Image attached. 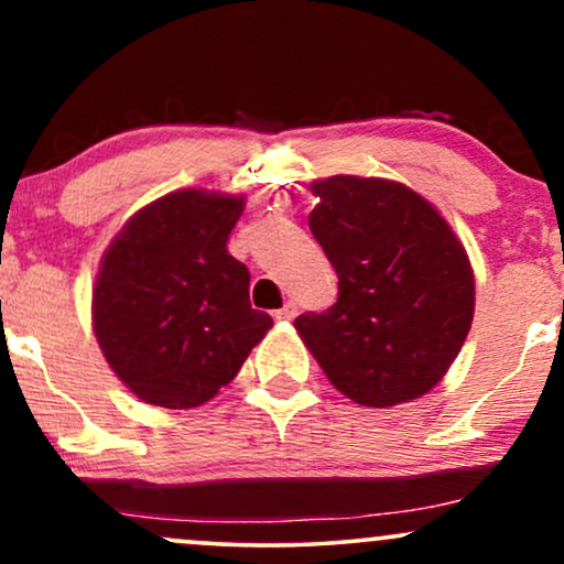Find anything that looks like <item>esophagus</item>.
Here are the masks:
<instances>
[{"label": "esophagus", "instance_id": "esophagus-1", "mask_svg": "<svg viewBox=\"0 0 564 564\" xmlns=\"http://www.w3.org/2000/svg\"><path fill=\"white\" fill-rule=\"evenodd\" d=\"M275 318L278 321H294L296 318V304L286 302L281 310H275Z\"/></svg>", "mask_w": 564, "mask_h": 564}]
</instances>
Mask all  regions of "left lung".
Segmentation results:
<instances>
[{"mask_svg":"<svg viewBox=\"0 0 564 564\" xmlns=\"http://www.w3.org/2000/svg\"><path fill=\"white\" fill-rule=\"evenodd\" d=\"M310 230L339 278L323 313L296 332L332 384L360 405L422 398L462 349L475 313L467 251L411 187L379 177L315 183Z\"/></svg>","mask_w":564,"mask_h":564,"instance_id":"1","label":"left lung"}]
</instances>
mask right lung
<instances>
[{
  "label": "right lung",
  "mask_w": 564,
  "mask_h": 564,
  "mask_svg": "<svg viewBox=\"0 0 564 564\" xmlns=\"http://www.w3.org/2000/svg\"><path fill=\"white\" fill-rule=\"evenodd\" d=\"M243 198L177 191L145 206L108 249L93 294L102 355L140 400L196 408L236 379L273 318L249 302L228 254Z\"/></svg>",
  "instance_id": "right-lung-1"
}]
</instances>
